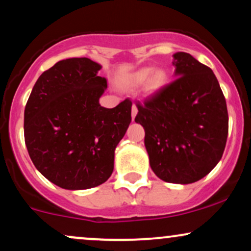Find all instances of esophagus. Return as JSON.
<instances>
[{
    "label": "esophagus",
    "mask_w": 251,
    "mask_h": 251,
    "mask_svg": "<svg viewBox=\"0 0 251 251\" xmlns=\"http://www.w3.org/2000/svg\"><path fill=\"white\" fill-rule=\"evenodd\" d=\"M137 113H138V108H137V106L134 105H132V111H131V114H132V119H134L135 118V116H137Z\"/></svg>",
    "instance_id": "esophagus-1"
}]
</instances>
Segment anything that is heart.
<instances>
[{
	"label": "heart",
	"mask_w": 251,
	"mask_h": 251,
	"mask_svg": "<svg viewBox=\"0 0 251 251\" xmlns=\"http://www.w3.org/2000/svg\"><path fill=\"white\" fill-rule=\"evenodd\" d=\"M152 77L151 78V76ZM166 73L164 71H158L154 73V68L152 67H144L140 68L131 75V82L133 85H143L148 80L151 79V87L152 88H159L166 81Z\"/></svg>",
	"instance_id": "obj_1"
}]
</instances>
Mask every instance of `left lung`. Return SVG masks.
<instances>
[{
	"instance_id": "left-lung-1",
	"label": "left lung",
	"mask_w": 251,
	"mask_h": 251,
	"mask_svg": "<svg viewBox=\"0 0 251 251\" xmlns=\"http://www.w3.org/2000/svg\"><path fill=\"white\" fill-rule=\"evenodd\" d=\"M177 79L138 101L134 122L145 129V148L157 177L168 183L201 179L226 149V98L208 66L184 51L174 54Z\"/></svg>"
}]
</instances>
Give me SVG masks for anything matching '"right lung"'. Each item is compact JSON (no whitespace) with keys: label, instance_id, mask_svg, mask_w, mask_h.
Here are the masks:
<instances>
[{"label":"right lung","instance_id":"right-lung-1","mask_svg":"<svg viewBox=\"0 0 251 251\" xmlns=\"http://www.w3.org/2000/svg\"><path fill=\"white\" fill-rule=\"evenodd\" d=\"M101 66L87 57L56 62L40 75L25 108V142L31 162L55 185L85 190L105 183L114 150L131 123L132 101L99 103L107 88Z\"/></svg>","mask_w":251,"mask_h":251}]
</instances>
